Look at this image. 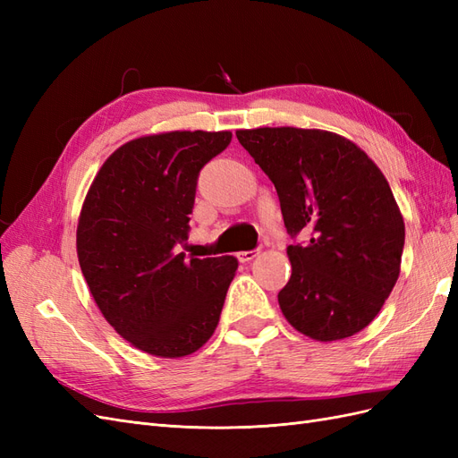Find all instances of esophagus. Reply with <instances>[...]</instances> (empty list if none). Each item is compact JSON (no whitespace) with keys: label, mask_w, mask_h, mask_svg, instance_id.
<instances>
[{"label":"esophagus","mask_w":458,"mask_h":458,"mask_svg":"<svg viewBox=\"0 0 458 458\" xmlns=\"http://www.w3.org/2000/svg\"><path fill=\"white\" fill-rule=\"evenodd\" d=\"M256 256H258V250H250V252H239V254H237L239 261H242V263H246V261H252Z\"/></svg>","instance_id":"obj_1"}]
</instances>
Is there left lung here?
Listing matches in <instances>:
<instances>
[{
  "mask_svg": "<svg viewBox=\"0 0 458 458\" xmlns=\"http://www.w3.org/2000/svg\"><path fill=\"white\" fill-rule=\"evenodd\" d=\"M239 143L271 179L290 244L293 275L279 293L286 321L317 342L361 332L394 290L405 224L390 183L367 152L325 130H237Z\"/></svg>",
  "mask_w": 458,
  "mask_h": 458,
  "instance_id": "8db88e82",
  "label": "left lung"
}]
</instances>
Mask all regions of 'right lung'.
<instances>
[{
	"mask_svg": "<svg viewBox=\"0 0 458 458\" xmlns=\"http://www.w3.org/2000/svg\"><path fill=\"white\" fill-rule=\"evenodd\" d=\"M231 131H164L123 143L97 172L76 229L78 261L103 317L133 348L177 359L212 338L237 258L177 254L199 172Z\"/></svg>",
	"mask_w": 458,
	"mask_h": 458,
	"instance_id": "obj_1",
	"label": "right lung"
}]
</instances>
